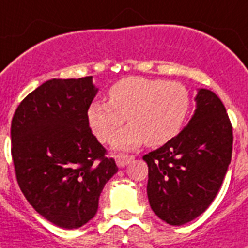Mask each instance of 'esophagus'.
<instances>
[{
  "mask_svg": "<svg viewBox=\"0 0 248 248\" xmlns=\"http://www.w3.org/2000/svg\"><path fill=\"white\" fill-rule=\"evenodd\" d=\"M134 157L133 156H125V155H118L115 156V162L118 165V167H124V166L128 165L129 162H132Z\"/></svg>",
  "mask_w": 248,
  "mask_h": 248,
  "instance_id": "esophagus-1",
  "label": "esophagus"
}]
</instances>
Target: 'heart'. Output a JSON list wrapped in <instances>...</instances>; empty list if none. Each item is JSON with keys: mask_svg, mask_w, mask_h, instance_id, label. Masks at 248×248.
Returning <instances> with one entry per match:
<instances>
[{"mask_svg": "<svg viewBox=\"0 0 248 248\" xmlns=\"http://www.w3.org/2000/svg\"><path fill=\"white\" fill-rule=\"evenodd\" d=\"M190 108V93L183 83L132 76L111 86L109 102L90 104L87 123L96 138L106 143L126 118L129 126L116 134L114 148L132 151L144 142L159 147L181 132Z\"/></svg>", "mask_w": 248, "mask_h": 248, "instance_id": "heart-1", "label": "heart"}]
</instances>
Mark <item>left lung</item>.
<instances>
[{
  "mask_svg": "<svg viewBox=\"0 0 248 248\" xmlns=\"http://www.w3.org/2000/svg\"><path fill=\"white\" fill-rule=\"evenodd\" d=\"M187 125L161 148L143 156L147 195L158 218L183 226L205 212L219 191L232 158L233 134L220 99L199 89Z\"/></svg>",
  "mask_w": 248,
  "mask_h": 248,
  "instance_id": "8db88e82",
  "label": "left lung"
}]
</instances>
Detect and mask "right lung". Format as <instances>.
Returning a JSON list of instances; mask_svg holds the SVG:
<instances>
[{
	"instance_id": "1",
	"label": "right lung",
	"mask_w": 248,
	"mask_h": 248,
	"mask_svg": "<svg viewBox=\"0 0 248 248\" xmlns=\"http://www.w3.org/2000/svg\"><path fill=\"white\" fill-rule=\"evenodd\" d=\"M97 91L92 76L49 79L20 102L12 118L18 186L40 216L65 230L95 217L104 186L118 172L87 123Z\"/></svg>"
}]
</instances>
